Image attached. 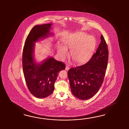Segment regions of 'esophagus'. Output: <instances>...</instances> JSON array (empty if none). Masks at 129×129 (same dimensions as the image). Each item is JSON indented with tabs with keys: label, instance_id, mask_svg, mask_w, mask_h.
<instances>
[{
	"label": "esophagus",
	"instance_id": "obj_1",
	"mask_svg": "<svg viewBox=\"0 0 129 129\" xmlns=\"http://www.w3.org/2000/svg\"><path fill=\"white\" fill-rule=\"evenodd\" d=\"M69 69H70V66H68V65H66V71H68V70H69Z\"/></svg>",
	"mask_w": 129,
	"mask_h": 129
}]
</instances>
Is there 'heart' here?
Returning a JSON list of instances; mask_svg holds the SVG:
<instances>
[{
	"mask_svg": "<svg viewBox=\"0 0 129 129\" xmlns=\"http://www.w3.org/2000/svg\"><path fill=\"white\" fill-rule=\"evenodd\" d=\"M64 45L66 48L71 49V53L73 60L77 63H82L91 56L95 48V41L92 36H88L85 33H78L66 40ZM59 52L64 55L67 50L65 47H61Z\"/></svg>",
	"mask_w": 129,
	"mask_h": 129,
	"instance_id": "b5f03b06",
	"label": "heart"
}]
</instances>
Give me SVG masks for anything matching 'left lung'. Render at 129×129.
Instances as JSON below:
<instances>
[{"instance_id":"obj_1","label":"left lung","mask_w":129,"mask_h":129,"mask_svg":"<svg viewBox=\"0 0 129 129\" xmlns=\"http://www.w3.org/2000/svg\"><path fill=\"white\" fill-rule=\"evenodd\" d=\"M96 52L87 63L71 68L68 71L71 92L78 99L93 97L103 82L108 60V50L103 36Z\"/></svg>"}]
</instances>
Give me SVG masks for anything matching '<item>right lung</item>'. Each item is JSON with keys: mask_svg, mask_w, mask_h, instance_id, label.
Here are the masks:
<instances>
[{"mask_svg": "<svg viewBox=\"0 0 129 129\" xmlns=\"http://www.w3.org/2000/svg\"><path fill=\"white\" fill-rule=\"evenodd\" d=\"M51 25L34 26L25 40L22 54V69L26 84L30 93L38 98H45L52 94L58 73L66 68L63 62L56 60L52 57L39 64L34 61V42L47 37L50 34Z\"/></svg>", "mask_w": 129, "mask_h": 129, "instance_id": "1", "label": "right lung"}]
</instances>
